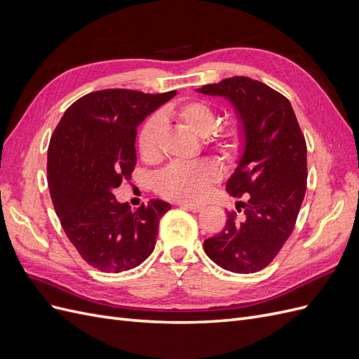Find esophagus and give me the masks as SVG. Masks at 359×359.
Returning a JSON list of instances; mask_svg holds the SVG:
<instances>
[{"label": "esophagus", "instance_id": "1", "mask_svg": "<svg viewBox=\"0 0 359 359\" xmlns=\"http://www.w3.org/2000/svg\"><path fill=\"white\" fill-rule=\"evenodd\" d=\"M181 208H184V210H189V211H191V212H199L203 206L202 205H198V203H189V202H180L178 203Z\"/></svg>", "mask_w": 359, "mask_h": 359}]
</instances>
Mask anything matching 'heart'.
<instances>
[{
	"label": "heart",
	"mask_w": 359,
	"mask_h": 359,
	"mask_svg": "<svg viewBox=\"0 0 359 359\" xmlns=\"http://www.w3.org/2000/svg\"><path fill=\"white\" fill-rule=\"evenodd\" d=\"M166 115L201 137L208 135L217 123L212 103L206 100H189L169 107ZM161 128L158 115L149 116L137 135V153L145 163H156L161 157ZM210 147L224 160H235L245 147V127L238 118H231L206 136ZM222 178L219 165L211 158L194 163H173L160 170L154 178V189L160 196L175 201H199L208 189Z\"/></svg>",
	"instance_id": "heart-1"
}]
</instances>
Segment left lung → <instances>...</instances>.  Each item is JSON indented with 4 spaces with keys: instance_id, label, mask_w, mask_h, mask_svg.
Instances as JSON below:
<instances>
[{
    "instance_id": "8db88e82",
    "label": "left lung",
    "mask_w": 359,
    "mask_h": 359,
    "mask_svg": "<svg viewBox=\"0 0 359 359\" xmlns=\"http://www.w3.org/2000/svg\"><path fill=\"white\" fill-rule=\"evenodd\" d=\"M202 94L227 97L245 127V149L226 190L244 208L227 212L223 231L205 240V253L223 269L257 273L273 262L297 223L307 189V144L292 104L271 86L233 76L203 85Z\"/></svg>"
}]
</instances>
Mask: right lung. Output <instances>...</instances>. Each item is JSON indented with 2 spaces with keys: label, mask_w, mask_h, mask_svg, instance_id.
<instances>
[{
  "label": "right lung",
  "mask_w": 359,
  "mask_h": 359,
  "mask_svg": "<svg viewBox=\"0 0 359 359\" xmlns=\"http://www.w3.org/2000/svg\"><path fill=\"white\" fill-rule=\"evenodd\" d=\"M175 91H94L76 100L53 130L48 186L70 243L102 273H121L153 253L168 202L153 199L132 211L112 190L132 178L137 126Z\"/></svg>",
  "instance_id": "1"
}]
</instances>
